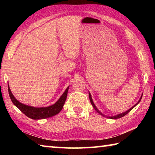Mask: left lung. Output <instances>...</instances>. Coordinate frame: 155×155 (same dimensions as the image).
Listing matches in <instances>:
<instances>
[{"label": "left lung", "instance_id": "1", "mask_svg": "<svg viewBox=\"0 0 155 155\" xmlns=\"http://www.w3.org/2000/svg\"><path fill=\"white\" fill-rule=\"evenodd\" d=\"M142 95L143 94H141V96L140 97V100H139L138 101V102L137 103H136L135 105H133L132 107H131V108H130L128 110H127V111H125V112H123V113H121V114H117V115H114V116H107V115H104L103 114H102V113L99 111V110L97 109V107H96V105H95V104L94 103V101H93V100H92V98H91V94H90V91H89V97H90V102H91V105L93 106V107H94V109L96 110V111L98 113V114H100V115H103V116H104V117H107V118H110V119H117V118H121V117H124L125 115H127L128 112H129L130 111H131V110H132L133 108H134V107L137 105V104L140 103V101H141V98H142Z\"/></svg>", "mask_w": 155, "mask_h": 155}]
</instances>
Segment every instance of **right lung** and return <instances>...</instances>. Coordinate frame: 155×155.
Returning a JSON list of instances; mask_svg holds the SVG:
<instances>
[{"mask_svg": "<svg viewBox=\"0 0 155 155\" xmlns=\"http://www.w3.org/2000/svg\"><path fill=\"white\" fill-rule=\"evenodd\" d=\"M68 89H69V86L66 88V90H65L64 94L61 96L58 101L55 103L52 104V105L45 107H34L32 106L27 105V104H25L18 101L15 98L14 96L13 95L8 85L9 94L12 103L25 115H27L29 118L33 120L48 118V117H52L54 115L58 114L61 111L64 105L65 100H66L67 98Z\"/></svg>", "mask_w": 155, "mask_h": 155, "instance_id": "obj_1", "label": "right lung"}]
</instances>
